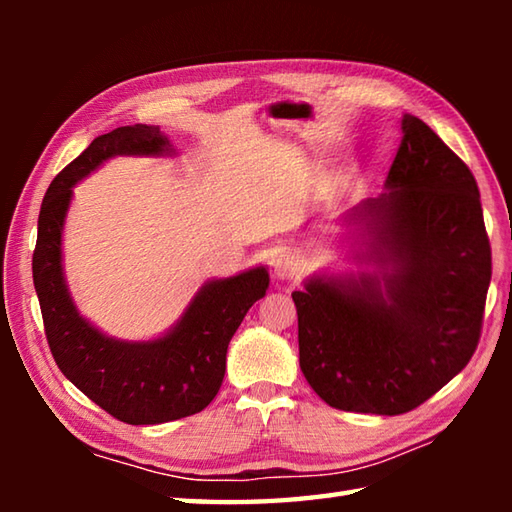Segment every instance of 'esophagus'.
I'll return each instance as SVG.
<instances>
[{"label":"esophagus","instance_id":"34e87169","mask_svg":"<svg viewBox=\"0 0 512 512\" xmlns=\"http://www.w3.org/2000/svg\"><path fill=\"white\" fill-rule=\"evenodd\" d=\"M303 270V259L292 253V250H284L275 257V275L279 279H295Z\"/></svg>","mask_w":512,"mask_h":512}]
</instances>
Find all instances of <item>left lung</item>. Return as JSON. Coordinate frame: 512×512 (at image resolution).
Listing matches in <instances>:
<instances>
[{
	"label": "left lung",
	"mask_w": 512,
	"mask_h": 512,
	"mask_svg": "<svg viewBox=\"0 0 512 512\" xmlns=\"http://www.w3.org/2000/svg\"><path fill=\"white\" fill-rule=\"evenodd\" d=\"M400 129L387 193L352 211L380 273L292 292L310 387L334 409L378 416L420 407L471 361L493 273L471 169L420 118Z\"/></svg>",
	"instance_id": "1"
}]
</instances>
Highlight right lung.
I'll return each mask as SVG.
<instances>
[{"mask_svg":"<svg viewBox=\"0 0 512 512\" xmlns=\"http://www.w3.org/2000/svg\"><path fill=\"white\" fill-rule=\"evenodd\" d=\"M169 151L167 136L154 125H127L94 138L48 187L32 253V281L54 361L74 387L127 424L180 420L209 405L224 380L228 343L270 281L264 266L209 281L176 328L147 343L114 341L76 312L61 268V233L72 187L112 156Z\"/></svg>","mask_w":512,"mask_h":512,"instance_id":"add662e5","label":"right lung"}]
</instances>
